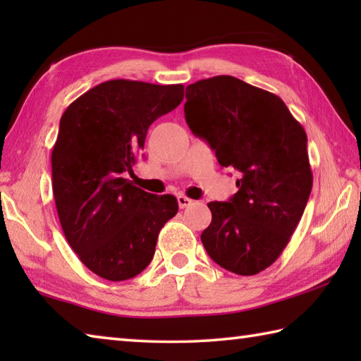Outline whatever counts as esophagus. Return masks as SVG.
<instances>
[{"instance_id":"obj_1","label":"esophagus","mask_w":361,"mask_h":361,"mask_svg":"<svg viewBox=\"0 0 361 361\" xmlns=\"http://www.w3.org/2000/svg\"><path fill=\"white\" fill-rule=\"evenodd\" d=\"M176 200H178V205H180V209H186V207L192 205V202H194L192 199H189V197H186V195H183V194H180L178 197H176Z\"/></svg>"}]
</instances>
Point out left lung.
<instances>
[{"label":"left lung","mask_w":361,"mask_h":361,"mask_svg":"<svg viewBox=\"0 0 361 361\" xmlns=\"http://www.w3.org/2000/svg\"><path fill=\"white\" fill-rule=\"evenodd\" d=\"M185 118L240 173L228 202H210L200 240L210 258L239 276H255L288 245L312 191L307 135L280 97L234 76L186 87Z\"/></svg>","instance_id":"1"}]
</instances>
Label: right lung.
Segmentation results:
<instances>
[{
    "mask_svg": "<svg viewBox=\"0 0 361 361\" xmlns=\"http://www.w3.org/2000/svg\"><path fill=\"white\" fill-rule=\"evenodd\" d=\"M183 84L111 79L65 109L52 149L60 224L85 267L111 282L138 276L154 256L162 226L178 212L173 195L149 194L124 178L146 132L183 100Z\"/></svg>",
    "mask_w": 361,
    "mask_h": 361,
    "instance_id": "obj_1",
    "label": "right lung"
}]
</instances>
